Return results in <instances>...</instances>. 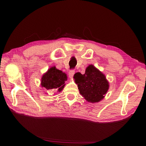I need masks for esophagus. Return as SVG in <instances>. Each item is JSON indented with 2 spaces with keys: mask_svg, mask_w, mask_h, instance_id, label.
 Returning <instances> with one entry per match:
<instances>
[{
  "mask_svg": "<svg viewBox=\"0 0 146 146\" xmlns=\"http://www.w3.org/2000/svg\"><path fill=\"white\" fill-rule=\"evenodd\" d=\"M75 73V71L74 70H71L69 71V73H68V75H69L70 78H73V76L74 75V74Z\"/></svg>",
  "mask_w": 146,
  "mask_h": 146,
  "instance_id": "1",
  "label": "esophagus"
}]
</instances>
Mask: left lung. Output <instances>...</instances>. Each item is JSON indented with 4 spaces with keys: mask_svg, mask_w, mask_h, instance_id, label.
Returning a JSON list of instances; mask_svg holds the SVG:
<instances>
[{
    "mask_svg": "<svg viewBox=\"0 0 146 146\" xmlns=\"http://www.w3.org/2000/svg\"><path fill=\"white\" fill-rule=\"evenodd\" d=\"M80 94L92 103L100 102L107 92L109 85L105 75L94 65L86 68L84 75L80 72L74 75Z\"/></svg>",
    "mask_w": 146,
    "mask_h": 146,
    "instance_id": "left-lung-1",
    "label": "left lung"
}]
</instances>
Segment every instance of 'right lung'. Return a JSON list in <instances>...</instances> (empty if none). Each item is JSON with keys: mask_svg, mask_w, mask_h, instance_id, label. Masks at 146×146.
I'll list each match as a JSON object with an SVG mask.
<instances>
[{"mask_svg": "<svg viewBox=\"0 0 146 146\" xmlns=\"http://www.w3.org/2000/svg\"><path fill=\"white\" fill-rule=\"evenodd\" d=\"M66 80V74L54 66L49 69L43 75L41 79V86L47 90L56 89L57 91L61 92L64 88V82Z\"/></svg>", "mask_w": 146, "mask_h": 146, "instance_id": "right-lung-1", "label": "right lung"}]
</instances>
